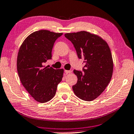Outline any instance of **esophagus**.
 <instances>
[{
    "instance_id": "obj_1",
    "label": "esophagus",
    "mask_w": 134,
    "mask_h": 134,
    "mask_svg": "<svg viewBox=\"0 0 134 134\" xmlns=\"http://www.w3.org/2000/svg\"><path fill=\"white\" fill-rule=\"evenodd\" d=\"M65 72L66 74H70V73L72 72V71H71V70H65Z\"/></svg>"
}]
</instances>
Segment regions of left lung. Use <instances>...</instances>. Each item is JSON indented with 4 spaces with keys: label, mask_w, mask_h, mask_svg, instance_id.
Here are the masks:
<instances>
[{
    "label": "left lung",
    "mask_w": 134,
    "mask_h": 134,
    "mask_svg": "<svg viewBox=\"0 0 134 134\" xmlns=\"http://www.w3.org/2000/svg\"><path fill=\"white\" fill-rule=\"evenodd\" d=\"M65 36L86 63L83 72L74 70L78 80L73 91L81 99L92 101L104 91L111 79L113 61L110 47L100 36L86 31L68 33Z\"/></svg>",
    "instance_id": "left-lung-1"
}]
</instances>
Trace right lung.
I'll use <instances>...</instances> for the list:
<instances>
[{"label":"right lung","mask_w":134,"mask_h":134,"mask_svg":"<svg viewBox=\"0 0 134 134\" xmlns=\"http://www.w3.org/2000/svg\"><path fill=\"white\" fill-rule=\"evenodd\" d=\"M62 33L47 30L33 32L23 41L18 51L17 72L23 86L35 100L41 103L50 100L63 78V69L45 66L51 59L55 40Z\"/></svg>","instance_id":"add662e5"}]
</instances>
